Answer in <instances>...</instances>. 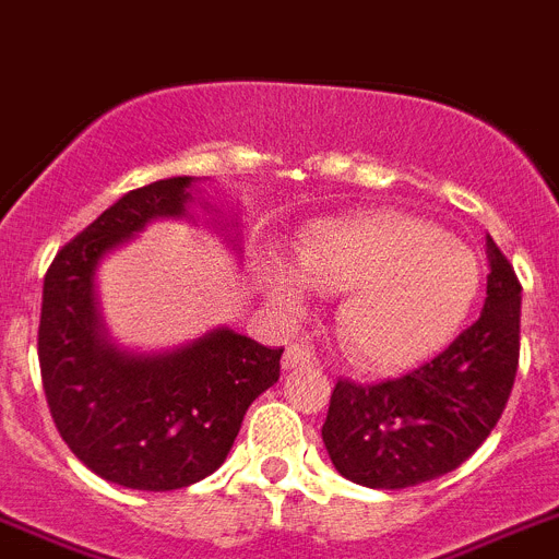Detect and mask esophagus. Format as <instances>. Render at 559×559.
Returning <instances> with one entry per match:
<instances>
[{
    "label": "esophagus",
    "instance_id": "1",
    "mask_svg": "<svg viewBox=\"0 0 559 559\" xmlns=\"http://www.w3.org/2000/svg\"><path fill=\"white\" fill-rule=\"evenodd\" d=\"M284 370H306V367H317V356L311 354L304 345H289L284 350V359H281Z\"/></svg>",
    "mask_w": 559,
    "mask_h": 559
}]
</instances>
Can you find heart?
I'll use <instances>...</instances> for the list:
<instances>
[{"label": "heart", "instance_id": "heart-1", "mask_svg": "<svg viewBox=\"0 0 559 559\" xmlns=\"http://www.w3.org/2000/svg\"><path fill=\"white\" fill-rule=\"evenodd\" d=\"M261 281L286 311L304 309L311 286L345 292L340 336L350 359L373 373H399L460 334L479 298L481 267L465 242L426 219L370 211L311 225L298 264L275 255Z\"/></svg>", "mask_w": 559, "mask_h": 559}]
</instances>
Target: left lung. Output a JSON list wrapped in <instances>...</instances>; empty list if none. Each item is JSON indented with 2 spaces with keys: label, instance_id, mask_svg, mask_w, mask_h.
Returning a JSON list of instances; mask_svg holds the SVG:
<instances>
[{
  "label": "left lung",
  "instance_id": "1",
  "mask_svg": "<svg viewBox=\"0 0 559 559\" xmlns=\"http://www.w3.org/2000/svg\"><path fill=\"white\" fill-rule=\"evenodd\" d=\"M487 298L479 320L401 379L336 381L323 442L345 479L404 490L451 474L499 424L518 370L521 284L487 236Z\"/></svg>",
  "mask_w": 559,
  "mask_h": 559
}]
</instances>
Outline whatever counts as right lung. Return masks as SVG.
<instances>
[{
  "instance_id": "1",
  "label": "right lung",
  "mask_w": 559,
  "mask_h": 559,
  "mask_svg": "<svg viewBox=\"0 0 559 559\" xmlns=\"http://www.w3.org/2000/svg\"><path fill=\"white\" fill-rule=\"evenodd\" d=\"M198 180H155L103 211L55 255L44 278L38 361L60 437L94 474L130 490H180L217 471L248 406L278 381L284 348L211 329L173 350H130L108 336L97 270L155 219H189ZM242 253L239 223L203 203Z\"/></svg>"
}]
</instances>
